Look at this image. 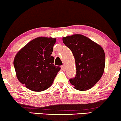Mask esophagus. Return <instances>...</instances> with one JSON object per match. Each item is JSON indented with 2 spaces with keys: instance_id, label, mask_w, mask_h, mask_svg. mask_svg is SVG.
Masks as SVG:
<instances>
[{
  "instance_id": "1",
  "label": "esophagus",
  "mask_w": 121,
  "mask_h": 121,
  "mask_svg": "<svg viewBox=\"0 0 121 121\" xmlns=\"http://www.w3.org/2000/svg\"><path fill=\"white\" fill-rule=\"evenodd\" d=\"M61 69H62V70H64H64H65V66H64V65H62V66H61Z\"/></svg>"
}]
</instances>
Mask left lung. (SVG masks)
I'll return each mask as SVG.
<instances>
[{"label":"left lung","mask_w":121,"mask_h":121,"mask_svg":"<svg viewBox=\"0 0 121 121\" xmlns=\"http://www.w3.org/2000/svg\"><path fill=\"white\" fill-rule=\"evenodd\" d=\"M62 41L71 50L76 62V74L69 80L79 91L90 89L100 80L104 72L105 55L100 45L79 34L64 37Z\"/></svg>","instance_id":"left-lung-1"}]
</instances>
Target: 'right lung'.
<instances>
[{
  "mask_svg": "<svg viewBox=\"0 0 121 121\" xmlns=\"http://www.w3.org/2000/svg\"><path fill=\"white\" fill-rule=\"evenodd\" d=\"M56 41V38L37 37L15 56L13 65L16 77L30 91H42L49 88L61 69L54 65V57L51 56Z\"/></svg>",
  "mask_w": 121,
  "mask_h": 121,
  "instance_id": "1",
  "label": "right lung"
}]
</instances>
